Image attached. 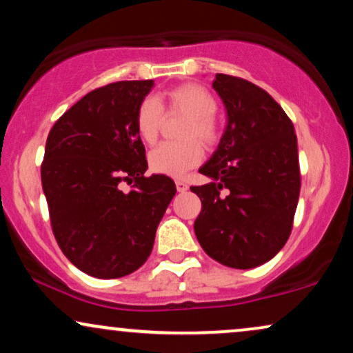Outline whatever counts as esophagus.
Here are the masks:
<instances>
[{
  "instance_id": "1",
  "label": "esophagus",
  "mask_w": 353,
  "mask_h": 353,
  "mask_svg": "<svg viewBox=\"0 0 353 353\" xmlns=\"http://www.w3.org/2000/svg\"><path fill=\"white\" fill-rule=\"evenodd\" d=\"M176 189H177V192H185V190L189 189L188 182H185V181H176Z\"/></svg>"
}]
</instances>
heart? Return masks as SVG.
Returning <instances> with one entry per match:
<instances>
[{"label": "heart", "instance_id": "1", "mask_svg": "<svg viewBox=\"0 0 353 353\" xmlns=\"http://www.w3.org/2000/svg\"><path fill=\"white\" fill-rule=\"evenodd\" d=\"M169 107L188 114L179 143H161L150 152L148 161L156 174L169 177L184 176L202 161L203 144H214L219 139V123L215 120L217 100L205 87L184 83L165 93ZM163 121V105L156 97H144L136 108V131L144 143H154ZM195 137H199L195 140Z\"/></svg>", "mask_w": 353, "mask_h": 353}]
</instances>
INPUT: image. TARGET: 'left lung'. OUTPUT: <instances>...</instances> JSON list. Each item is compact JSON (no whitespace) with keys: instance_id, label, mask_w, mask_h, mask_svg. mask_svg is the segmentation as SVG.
<instances>
[{"instance_id":"obj_1","label":"left lung","mask_w":353,"mask_h":353,"mask_svg":"<svg viewBox=\"0 0 353 353\" xmlns=\"http://www.w3.org/2000/svg\"><path fill=\"white\" fill-rule=\"evenodd\" d=\"M227 126L199 169L209 184L190 188L202 201L194 232L203 252L236 270L256 268L283 248L298 207V138L284 110L248 80L217 74L212 82Z\"/></svg>"}]
</instances>
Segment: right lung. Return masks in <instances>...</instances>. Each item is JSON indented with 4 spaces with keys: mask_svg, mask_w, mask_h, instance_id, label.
I'll use <instances>...</instances> for the list:
<instances>
[{
    "mask_svg": "<svg viewBox=\"0 0 353 353\" xmlns=\"http://www.w3.org/2000/svg\"><path fill=\"white\" fill-rule=\"evenodd\" d=\"M154 80L97 88L55 121L41 168L50 223L72 265L100 279L143 266L176 194L171 177H144L148 161L136 108ZM133 183L126 193L121 182Z\"/></svg>",
    "mask_w": 353,
    "mask_h": 353,
    "instance_id": "right-lung-1",
    "label": "right lung"
}]
</instances>
